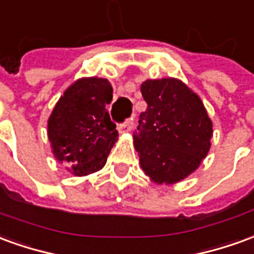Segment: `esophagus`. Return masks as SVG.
Listing matches in <instances>:
<instances>
[{
  "label": "esophagus",
  "instance_id": "34e87169",
  "mask_svg": "<svg viewBox=\"0 0 254 254\" xmlns=\"http://www.w3.org/2000/svg\"><path fill=\"white\" fill-rule=\"evenodd\" d=\"M132 127H133V118H129V120H127V121L122 124V127L120 130H121L122 133L130 132V130H132Z\"/></svg>",
  "mask_w": 254,
  "mask_h": 254
}]
</instances>
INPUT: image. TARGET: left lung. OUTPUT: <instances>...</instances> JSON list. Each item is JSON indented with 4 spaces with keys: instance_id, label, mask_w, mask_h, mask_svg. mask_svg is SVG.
Masks as SVG:
<instances>
[{
    "instance_id": "8db88e82",
    "label": "left lung",
    "mask_w": 254,
    "mask_h": 254,
    "mask_svg": "<svg viewBox=\"0 0 254 254\" xmlns=\"http://www.w3.org/2000/svg\"><path fill=\"white\" fill-rule=\"evenodd\" d=\"M147 110L133 133L140 166L157 184H175L199 168L210 150L213 124L201 97L177 78L141 84Z\"/></svg>"
}]
</instances>
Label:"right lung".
Returning a JSON list of instances; mask_svg holds the SVG:
<instances>
[{"mask_svg":"<svg viewBox=\"0 0 254 254\" xmlns=\"http://www.w3.org/2000/svg\"><path fill=\"white\" fill-rule=\"evenodd\" d=\"M113 100L109 79L79 78L64 90L48 120V139L60 164L74 176H88L107 162L118 140L107 104Z\"/></svg>","mask_w":254,"mask_h":254,"instance_id":"obj_1","label":"right lung"}]
</instances>
